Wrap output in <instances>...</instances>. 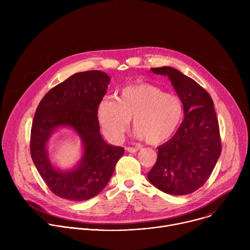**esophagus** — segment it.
I'll return each instance as SVG.
<instances>
[{
  "mask_svg": "<svg viewBox=\"0 0 250 250\" xmlns=\"http://www.w3.org/2000/svg\"><path fill=\"white\" fill-rule=\"evenodd\" d=\"M125 150H126L127 152L134 153V152H136V151L138 150V147H130V146H127V147H125Z\"/></svg>",
  "mask_w": 250,
  "mask_h": 250,
  "instance_id": "1",
  "label": "esophagus"
}]
</instances>
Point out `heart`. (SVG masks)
Listing matches in <instances>:
<instances>
[{
	"label": "heart",
	"instance_id": "obj_1",
	"mask_svg": "<svg viewBox=\"0 0 250 250\" xmlns=\"http://www.w3.org/2000/svg\"><path fill=\"white\" fill-rule=\"evenodd\" d=\"M97 115L111 141L119 144L124 139L132 119L134 136L157 146L167 141L180 125L183 104L174 94L164 93L149 83H139L123 88L117 99H103Z\"/></svg>",
	"mask_w": 250,
	"mask_h": 250
}]
</instances>
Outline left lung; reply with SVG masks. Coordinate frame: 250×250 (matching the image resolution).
<instances>
[{"mask_svg": "<svg viewBox=\"0 0 250 250\" xmlns=\"http://www.w3.org/2000/svg\"><path fill=\"white\" fill-rule=\"evenodd\" d=\"M150 70L168 76L183 104L185 119L174 136L157 147V160L147 174L148 180L166 194L188 195L206 183L221 155L213 102L202 86L177 69L163 66Z\"/></svg>", "mask_w": 250, "mask_h": 250, "instance_id": "8db88e82", "label": "left lung"}]
</instances>
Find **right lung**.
Segmentation results:
<instances>
[{"label":"right lung","mask_w":250,"mask_h":250,"mask_svg":"<svg viewBox=\"0 0 250 250\" xmlns=\"http://www.w3.org/2000/svg\"><path fill=\"white\" fill-rule=\"evenodd\" d=\"M110 77L98 70L79 72L49 90L35 112L30 131V155L49 190L56 196L86 201L110 181L125 148L106 144L100 133L98 105L106 93ZM72 128L81 136L84 152L76 168L56 169L46 145L58 127Z\"/></svg>","instance_id":"add662e5"}]
</instances>
